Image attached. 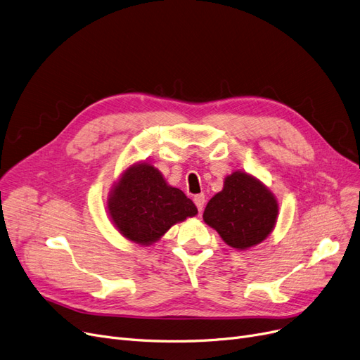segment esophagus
I'll use <instances>...</instances> for the list:
<instances>
[{"label":"esophagus","instance_id":"1","mask_svg":"<svg viewBox=\"0 0 360 360\" xmlns=\"http://www.w3.org/2000/svg\"><path fill=\"white\" fill-rule=\"evenodd\" d=\"M194 203H195V206H197L198 212H202V210H203V207H205V195H203V194H197V195H194Z\"/></svg>","mask_w":360,"mask_h":360}]
</instances>
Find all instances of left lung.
I'll return each instance as SVG.
<instances>
[{"label": "left lung", "mask_w": 360, "mask_h": 360, "mask_svg": "<svg viewBox=\"0 0 360 360\" xmlns=\"http://www.w3.org/2000/svg\"><path fill=\"white\" fill-rule=\"evenodd\" d=\"M278 206L267 187L245 172L225 178L221 193L210 198L203 219L234 249H248L269 237Z\"/></svg>", "instance_id": "obj_1"}]
</instances>
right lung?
Segmentation results:
<instances>
[{"label": "right lung", "mask_w": 360, "mask_h": 360, "mask_svg": "<svg viewBox=\"0 0 360 360\" xmlns=\"http://www.w3.org/2000/svg\"><path fill=\"white\" fill-rule=\"evenodd\" d=\"M108 210L117 230L139 245L157 242L173 224L197 214L190 198L167 185L162 173L146 163L123 173L111 191Z\"/></svg>", "instance_id": "obj_1"}]
</instances>
